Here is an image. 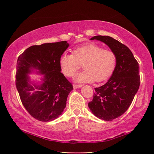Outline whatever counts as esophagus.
Listing matches in <instances>:
<instances>
[{
    "label": "esophagus",
    "instance_id": "1",
    "mask_svg": "<svg viewBox=\"0 0 154 154\" xmlns=\"http://www.w3.org/2000/svg\"><path fill=\"white\" fill-rule=\"evenodd\" d=\"M82 87V85H77V84H73V88L74 89H77V88H81Z\"/></svg>",
    "mask_w": 154,
    "mask_h": 154
}]
</instances>
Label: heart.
Masks as SVG:
<instances>
[{"mask_svg": "<svg viewBox=\"0 0 154 154\" xmlns=\"http://www.w3.org/2000/svg\"><path fill=\"white\" fill-rule=\"evenodd\" d=\"M83 63L85 70L78 74L75 80L79 83L102 82L111 76L117 63L115 52L90 43L75 48L73 54L64 53L60 59L62 71L72 77Z\"/></svg>", "mask_w": 154, "mask_h": 154, "instance_id": "obj_1", "label": "heart"}]
</instances>
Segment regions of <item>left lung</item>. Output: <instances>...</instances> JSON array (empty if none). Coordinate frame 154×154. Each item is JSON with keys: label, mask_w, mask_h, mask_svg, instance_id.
I'll return each instance as SVG.
<instances>
[{"label": "left lung", "mask_w": 154, "mask_h": 154, "mask_svg": "<svg viewBox=\"0 0 154 154\" xmlns=\"http://www.w3.org/2000/svg\"><path fill=\"white\" fill-rule=\"evenodd\" d=\"M94 39L105 43L115 52L117 63L108 82L95 88L93 100L88 106L99 119L112 121L127 111L139 90V63L127 46L111 36L98 35L90 38Z\"/></svg>", "instance_id": "8db88e82"}]
</instances>
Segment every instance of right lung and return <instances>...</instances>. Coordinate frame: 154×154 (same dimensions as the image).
<instances>
[{
	"label": "right lung",
	"instance_id": "1",
	"mask_svg": "<svg viewBox=\"0 0 154 154\" xmlns=\"http://www.w3.org/2000/svg\"><path fill=\"white\" fill-rule=\"evenodd\" d=\"M69 46L65 41L32 45L18 57L15 85L22 105L37 120L47 122L58 118L73 90L60 65V57ZM35 69L44 75L40 85L31 82L28 76Z\"/></svg>",
	"mask_w": 154,
	"mask_h": 154
}]
</instances>
